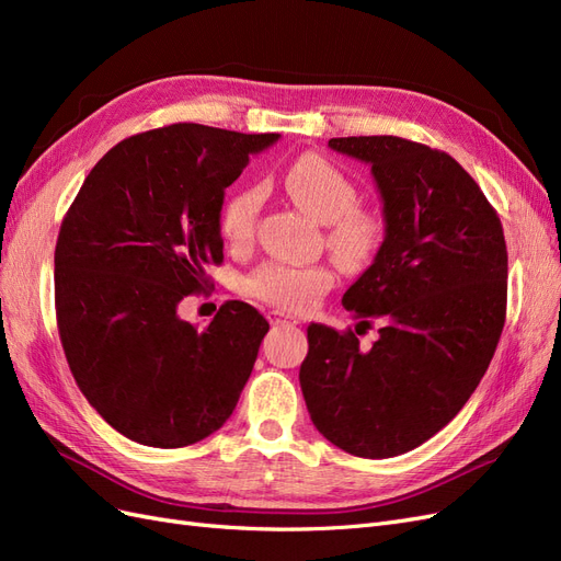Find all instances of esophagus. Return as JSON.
<instances>
[{"instance_id": "1", "label": "esophagus", "mask_w": 561, "mask_h": 561, "mask_svg": "<svg viewBox=\"0 0 561 561\" xmlns=\"http://www.w3.org/2000/svg\"><path fill=\"white\" fill-rule=\"evenodd\" d=\"M268 322L274 328H280V325H297V318L295 316H287V313H283V311H268Z\"/></svg>"}]
</instances>
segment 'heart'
Returning a JSON list of instances; mask_svg holds the SVG:
<instances>
[{"label": "heart", "mask_w": 561, "mask_h": 561, "mask_svg": "<svg viewBox=\"0 0 561 561\" xmlns=\"http://www.w3.org/2000/svg\"><path fill=\"white\" fill-rule=\"evenodd\" d=\"M283 190L297 206L328 225V245L346 268H363L377 257L383 243V222L377 213L355 206L358 190L334 163L318 154L299 157L283 175ZM262 210L257 186H241L227 196L219 213V231L231 248L252 241ZM334 283L325 264L268 262L245 280V293L285 311H304L325 295Z\"/></svg>", "instance_id": "b5f03b06"}]
</instances>
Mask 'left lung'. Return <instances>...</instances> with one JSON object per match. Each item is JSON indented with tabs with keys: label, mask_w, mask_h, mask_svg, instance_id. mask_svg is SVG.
Instances as JSON below:
<instances>
[{
	"label": "left lung",
	"mask_w": 561,
	"mask_h": 561,
	"mask_svg": "<svg viewBox=\"0 0 561 561\" xmlns=\"http://www.w3.org/2000/svg\"><path fill=\"white\" fill-rule=\"evenodd\" d=\"M328 145L371 165L383 203V243L342 299L358 325L381 320V330L365 351L358 328L311 322L299 383L322 437L390 458L443 431L494 358L507 299L503 227L445 151L396 135Z\"/></svg>",
	"instance_id": "obj_1"
}]
</instances>
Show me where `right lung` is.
Instances as JSON below:
<instances>
[{"label":"right lung","instance_id":"add662e5","mask_svg":"<svg viewBox=\"0 0 561 561\" xmlns=\"http://www.w3.org/2000/svg\"><path fill=\"white\" fill-rule=\"evenodd\" d=\"M278 133L173 124L112 147L56 243L58 332L77 386L114 431L175 449L225 426L268 322L227 301L206 330L180 318L222 264L225 190Z\"/></svg>","mask_w":561,"mask_h":561}]
</instances>
